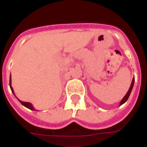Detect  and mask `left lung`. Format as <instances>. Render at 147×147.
Segmentation results:
<instances>
[{
    "label": "left lung",
    "instance_id": "obj_1",
    "mask_svg": "<svg viewBox=\"0 0 147 147\" xmlns=\"http://www.w3.org/2000/svg\"><path fill=\"white\" fill-rule=\"evenodd\" d=\"M134 78H133V80H132L130 88H129V89H128V92H127V94H125V96L124 98H122V100H121V102H120V105H122V104H124L125 102H126V100H128V97H129V95H130L131 92V90H132V88H133V86H134Z\"/></svg>",
    "mask_w": 147,
    "mask_h": 147
}]
</instances>
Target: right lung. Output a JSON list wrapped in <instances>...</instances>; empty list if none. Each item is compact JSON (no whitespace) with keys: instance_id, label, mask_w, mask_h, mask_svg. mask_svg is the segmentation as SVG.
<instances>
[{"instance_id":"right-lung-1","label":"right lung","mask_w":147,"mask_h":147,"mask_svg":"<svg viewBox=\"0 0 147 147\" xmlns=\"http://www.w3.org/2000/svg\"><path fill=\"white\" fill-rule=\"evenodd\" d=\"M9 86H10L11 90H12V92H13V94H14V92H13V88H12V86H11V76H10V79H9ZM19 100V102L21 103V104H22V105H24V106H25V107H26L27 108L30 109V110H35V109L34 108V107H33L32 104H30V103H28V102H24V101H22V100Z\"/></svg>"}]
</instances>
